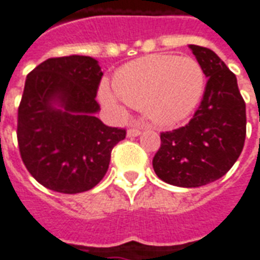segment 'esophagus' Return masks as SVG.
I'll list each match as a JSON object with an SVG mask.
<instances>
[{
	"label": "esophagus",
	"mask_w": 260,
	"mask_h": 260,
	"mask_svg": "<svg viewBox=\"0 0 260 260\" xmlns=\"http://www.w3.org/2000/svg\"><path fill=\"white\" fill-rule=\"evenodd\" d=\"M126 135L129 136V138L139 136L141 135V129H139V128H129V129H128V132H126Z\"/></svg>",
	"instance_id": "1"
}]
</instances>
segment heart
Masks as SVG:
<instances>
[{"label": "heart", "instance_id": "b5f03b06", "mask_svg": "<svg viewBox=\"0 0 260 260\" xmlns=\"http://www.w3.org/2000/svg\"><path fill=\"white\" fill-rule=\"evenodd\" d=\"M206 75L189 55L152 54L117 71L113 91L103 87V103L118 108L119 99L142 113L156 126H171L189 117L205 93Z\"/></svg>", "mask_w": 260, "mask_h": 260}]
</instances>
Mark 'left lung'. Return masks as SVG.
Returning <instances> with one entry per match:
<instances>
[{"instance_id":"8db88e82","label":"left lung","mask_w":260,"mask_h":260,"mask_svg":"<svg viewBox=\"0 0 260 260\" xmlns=\"http://www.w3.org/2000/svg\"><path fill=\"white\" fill-rule=\"evenodd\" d=\"M189 48L209 78L203 99L185 126L160 134L153 157L158 178L181 188L221 178L240 157L246 135L245 102L235 75L210 48Z\"/></svg>"}]
</instances>
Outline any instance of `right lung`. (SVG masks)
Masks as SVG:
<instances>
[{
    "label": "right lung",
    "mask_w": 260,
    "mask_h": 260,
    "mask_svg": "<svg viewBox=\"0 0 260 260\" xmlns=\"http://www.w3.org/2000/svg\"><path fill=\"white\" fill-rule=\"evenodd\" d=\"M103 72L86 55L48 58L27 75L18 108V145L33 178L61 193L89 191L103 180L126 131L96 117Z\"/></svg>",
    "instance_id": "obj_1"
}]
</instances>
